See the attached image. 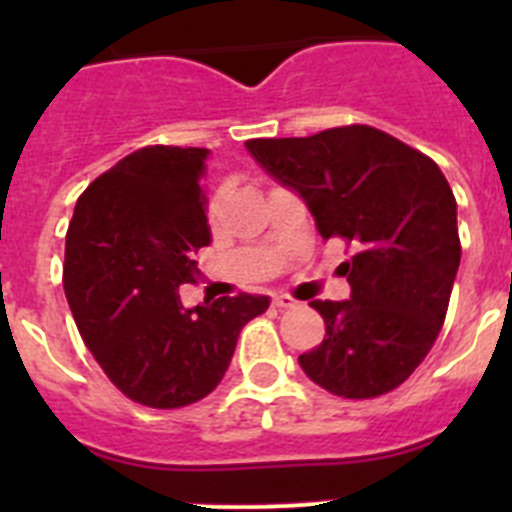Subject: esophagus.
Instances as JSON below:
<instances>
[{"instance_id":"esophagus-1","label":"esophagus","mask_w":512,"mask_h":512,"mask_svg":"<svg viewBox=\"0 0 512 512\" xmlns=\"http://www.w3.org/2000/svg\"><path fill=\"white\" fill-rule=\"evenodd\" d=\"M297 300L289 295H277L274 297V307H295Z\"/></svg>"}]
</instances>
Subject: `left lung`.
I'll return each mask as SVG.
<instances>
[{
    "mask_svg": "<svg viewBox=\"0 0 512 512\" xmlns=\"http://www.w3.org/2000/svg\"><path fill=\"white\" fill-rule=\"evenodd\" d=\"M246 148L305 200L323 241L341 238L354 248L338 266L351 300L310 302L323 315L325 338L300 356L302 372L348 400L400 387L436 343L459 271L446 176L436 161L369 125L256 138Z\"/></svg>",
    "mask_w": 512,
    "mask_h": 512,
    "instance_id": "8db88e82",
    "label": "left lung"
}]
</instances>
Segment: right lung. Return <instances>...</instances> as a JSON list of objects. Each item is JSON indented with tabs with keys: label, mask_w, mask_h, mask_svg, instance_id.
Segmentation results:
<instances>
[{
	"label": "right lung",
	"mask_w": 512,
	"mask_h": 512,
	"mask_svg": "<svg viewBox=\"0 0 512 512\" xmlns=\"http://www.w3.org/2000/svg\"><path fill=\"white\" fill-rule=\"evenodd\" d=\"M207 148L146 146L117 161L76 202L66 235L63 292L81 338L122 395L184 408L228 372L241 328L266 295L184 307L179 287L200 274L210 243Z\"/></svg>",
	"instance_id": "add662e5"
}]
</instances>
